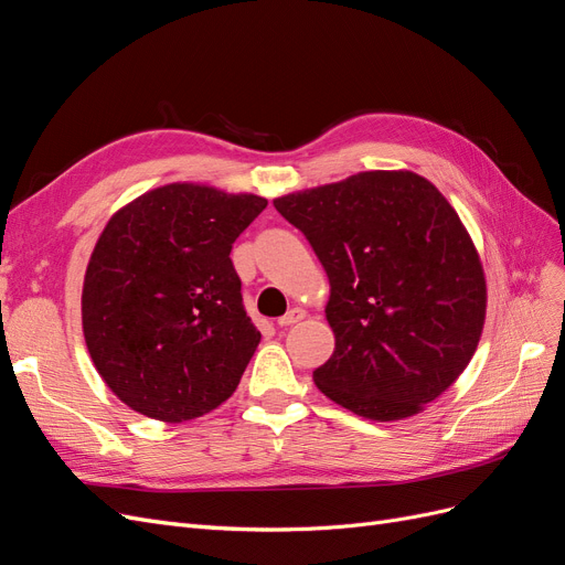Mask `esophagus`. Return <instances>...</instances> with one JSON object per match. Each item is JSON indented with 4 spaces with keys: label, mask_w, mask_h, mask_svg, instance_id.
<instances>
[{
    "label": "esophagus",
    "mask_w": 565,
    "mask_h": 565,
    "mask_svg": "<svg viewBox=\"0 0 565 565\" xmlns=\"http://www.w3.org/2000/svg\"><path fill=\"white\" fill-rule=\"evenodd\" d=\"M303 311L301 309H289L285 316H280L278 318V324H280V328H289V324H297L299 320H303Z\"/></svg>",
    "instance_id": "obj_1"
}]
</instances>
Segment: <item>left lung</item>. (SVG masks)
I'll return each mask as SVG.
<instances>
[{
  "instance_id": "obj_1",
  "label": "left lung",
  "mask_w": 565,
  "mask_h": 565,
  "mask_svg": "<svg viewBox=\"0 0 565 565\" xmlns=\"http://www.w3.org/2000/svg\"><path fill=\"white\" fill-rule=\"evenodd\" d=\"M330 278L334 353L324 396L365 419H403L438 398L478 347L486 278L450 202L413 172H363L273 200Z\"/></svg>"
}]
</instances>
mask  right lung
I'll use <instances>...</instances> for the list:
<instances>
[{
    "label": "right lung",
    "mask_w": 565,
    "mask_h": 565,
    "mask_svg": "<svg viewBox=\"0 0 565 565\" xmlns=\"http://www.w3.org/2000/svg\"><path fill=\"white\" fill-rule=\"evenodd\" d=\"M259 195L169 183L119 210L82 289L92 361L115 396L160 422L218 407L262 341L231 249L266 210Z\"/></svg>",
    "instance_id": "add662e5"
}]
</instances>
